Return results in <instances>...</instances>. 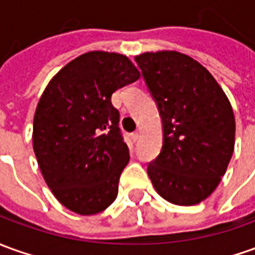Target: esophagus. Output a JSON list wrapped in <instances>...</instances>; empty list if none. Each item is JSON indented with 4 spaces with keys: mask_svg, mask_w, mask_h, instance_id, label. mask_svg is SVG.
<instances>
[{
    "mask_svg": "<svg viewBox=\"0 0 255 255\" xmlns=\"http://www.w3.org/2000/svg\"><path fill=\"white\" fill-rule=\"evenodd\" d=\"M138 138H140V133H138V131L131 133V140H133V141H137Z\"/></svg>",
    "mask_w": 255,
    "mask_h": 255,
    "instance_id": "obj_1",
    "label": "esophagus"
}]
</instances>
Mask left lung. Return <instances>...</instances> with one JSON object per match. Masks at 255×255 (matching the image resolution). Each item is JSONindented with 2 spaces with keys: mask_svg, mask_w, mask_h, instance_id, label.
<instances>
[{
  "mask_svg": "<svg viewBox=\"0 0 255 255\" xmlns=\"http://www.w3.org/2000/svg\"><path fill=\"white\" fill-rule=\"evenodd\" d=\"M157 103L162 148L147 166L152 186L178 205L201 203L217 189L235 148V115L203 65L176 51L134 58Z\"/></svg>",
  "mask_w": 255,
  "mask_h": 255,
  "instance_id": "1",
  "label": "left lung"
}]
</instances>
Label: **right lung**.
I'll use <instances>...</instances> for the list:
<instances>
[{
  "instance_id": "right-lung-1",
  "label": "right lung",
  "mask_w": 255,
  "mask_h": 255,
  "mask_svg": "<svg viewBox=\"0 0 255 255\" xmlns=\"http://www.w3.org/2000/svg\"><path fill=\"white\" fill-rule=\"evenodd\" d=\"M138 77L128 57L90 51L45 87L34 114L33 148L45 183L68 210L93 215L115 201L129 148L111 97Z\"/></svg>"
}]
</instances>
